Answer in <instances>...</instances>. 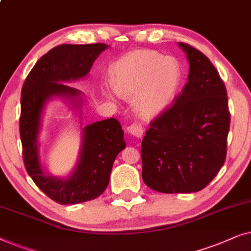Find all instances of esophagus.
<instances>
[{"label": "esophagus", "instance_id": "obj_1", "mask_svg": "<svg viewBox=\"0 0 251 251\" xmlns=\"http://www.w3.org/2000/svg\"><path fill=\"white\" fill-rule=\"evenodd\" d=\"M127 132H128L130 135L137 137V139H140V137H142L143 135V128L140 125L136 124H133L127 127Z\"/></svg>", "mask_w": 251, "mask_h": 251}]
</instances>
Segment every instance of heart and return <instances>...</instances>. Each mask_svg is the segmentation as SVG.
Here are the masks:
<instances>
[{"label":"heart","mask_w":251,"mask_h":251,"mask_svg":"<svg viewBox=\"0 0 251 251\" xmlns=\"http://www.w3.org/2000/svg\"><path fill=\"white\" fill-rule=\"evenodd\" d=\"M111 89L101 87L105 101L132 99L135 114L151 121L171 107L182 83L177 60L154 51H134L116 61L110 73Z\"/></svg>","instance_id":"b5f03b06"}]
</instances>
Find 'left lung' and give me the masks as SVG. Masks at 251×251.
I'll use <instances>...</instances> for the list:
<instances>
[{
    "label": "left lung",
    "mask_w": 251,
    "mask_h": 251,
    "mask_svg": "<svg viewBox=\"0 0 251 251\" xmlns=\"http://www.w3.org/2000/svg\"><path fill=\"white\" fill-rule=\"evenodd\" d=\"M188 83L174 105L150 124L141 146L143 182L161 193L198 192L223 166L230 112L226 90L203 53L178 42Z\"/></svg>",
    "instance_id": "obj_1"
}]
</instances>
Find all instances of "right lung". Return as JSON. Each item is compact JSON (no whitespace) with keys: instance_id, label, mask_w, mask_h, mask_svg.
<instances>
[{"instance_id":"right-lung-1","label":"right lung","mask_w":251,"mask_h":251,"mask_svg":"<svg viewBox=\"0 0 251 251\" xmlns=\"http://www.w3.org/2000/svg\"><path fill=\"white\" fill-rule=\"evenodd\" d=\"M109 45L63 44L44 54L30 70L21 91L20 137L27 173L38 188L60 204H75L98 198L107 189L112 165L125 149L124 130L115 118L84 125L82 91L66 85L89 76L95 59ZM62 100L79 116L81 146L68 176H55L40 158V134L47 104Z\"/></svg>"}]
</instances>
